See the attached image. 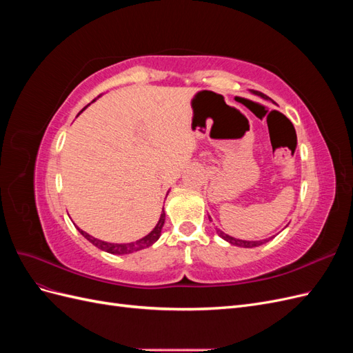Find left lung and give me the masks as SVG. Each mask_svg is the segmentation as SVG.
<instances>
[{"instance_id":"1","label":"left lung","mask_w":353,"mask_h":353,"mask_svg":"<svg viewBox=\"0 0 353 353\" xmlns=\"http://www.w3.org/2000/svg\"><path fill=\"white\" fill-rule=\"evenodd\" d=\"M256 94H258V95H262V92H258V91H256ZM262 97H263V95H262ZM218 236H219V237H222L223 240H227L228 243L234 244V245H240V248H258V245H261V244H263V243L268 241V240H261V241H245V240H239V239L230 237L228 234L222 232L221 230H218Z\"/></svg>"}]
</instances>
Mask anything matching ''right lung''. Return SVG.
I'll return each mask as SVG.
<instances>
[{
    "mask_svg": "<svg viewBox=\"0 0 353 353\" xmlns=\"http://www.w3.org/2000/svg\"><path fill=\"white\" fill-rule=\"evenodd\" d=\"M165 223V212H162V216H160L157 225L154 227V230L148 234V236H145L144 239L138 240L135 243H130V244H114V243H105V241H101V240H97L91 237L90 234H87L85 231L79 230L82 236L87 239L90 243H92L95 248H99L104 252L108 253H113V254H128V253H132V252H137V250H141V249H145L148 248V245H152L154 241H157V239L160 237V231H162V227Z\"/></svg>",
    "mask_w": 353,
    "mask_h": 353,
    "instance_id": "add662e5",
    "label": "right lung"
}]
</instances>
